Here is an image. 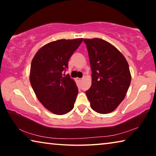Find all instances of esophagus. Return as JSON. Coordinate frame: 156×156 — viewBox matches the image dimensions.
Returning a JSON list of instances; mask_svg holds the SVG:
<instances>
[{
    "instance_id": "1",
    "label": "esophagus",
    "mask_w": 156,
    "mask_h": 156,
    "mask_svg": "<svg viewBox=\"0 0 156 156\" xmlns=\"http://www.w3.org/2000/svg\"><path fill=\"white\" fill-rule=\"evenodd\" d=\"M76 79H77V80L78 81H79V82H80V81H82V80H83V79H82V78H76Z\"/></svg>"
}]
</instances>
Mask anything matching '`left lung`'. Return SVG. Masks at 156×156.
I'll return each instance as SVG.
<instances>
[{
  "instance_id": "obj_1",
  "label": "left lung",
  "mask_w": 156,
  "mask_h": 156,
  "mask_svg": "<svg viewBox=\"0 0 156 156\" xmlns=\"http://www.w3.org/2000/svg\"><path fill=\"white\" fill-rule=\"evenodd\" d=\"M91 69L86 91L91 109L102 114L114 111L125 98L131 80L127 61L116 47L100 38H84Z\"/></svg>"
}]
</instances>
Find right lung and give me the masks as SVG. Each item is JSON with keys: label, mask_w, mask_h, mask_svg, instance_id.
<instances>
[{"label": "right lung", "mask_w": 156, "mask_h": 156, "mask_svg": "<svg viewBox=\"0 0 156 156\" xmlns=\"http://www.w3.org/2000/svg\"><path fill=\"white\" fill-rule=\"evenodd\" d=\"M83 40L50 42L40 48L31 61V85L39 101L54 114H65L73 108L78 87L74 80L62 75V72L68 68L69 59Z\"/></svg>", "instance_id": "obj_1"}]
</instances>
